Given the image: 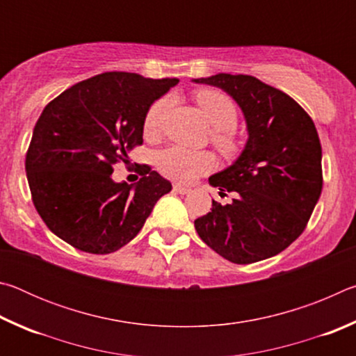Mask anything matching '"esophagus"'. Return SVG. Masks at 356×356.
<instances>
[{
    "mask_svg": "<svg viewBox=\"0 0 356 356\" xmlns=\"http://www.w3.org/2000/svg\"><path fill=\"white\" fill-rule=\"evenodd\" d=\"M172 190L176 191V193H179V195H186V193L191 191V188H188V186H184V185H180V184L174 185Z\"/></svg>",
    "mask_w": 356,
    "mask_h": 356,
    "instance_id": "1",
    "label": "esophagus"
}]
</instances>
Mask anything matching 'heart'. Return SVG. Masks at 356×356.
Segmentation results:
<instances>
[{
	"label": "heart",
	"mask_w": 356,
	"mask_h": 356,
	"mask_svg": "<svg viewBox=\"0 0 356 356\" xmlns=\"http://www.w3.org/2000/svg\"><path fill=\"white\" fill-rule=\"evenodd\" d=\"M196 102L200 104L204 116L213 127L212 141L221 154L231 155L236 152L237 143L232 136V130L237 127L238 113L234 102L226 94L215 89H202L196 94ZM171 97H161L155 100L144 116V134L154 136L160 131L166 113L170 111ZM155 163L163 176L177 182H193L215 168L212 154L204 150H190L180 146H170L161 149L155 155Z\"/></svg>",
	"instance_id": "heart-1"
}]
</instances>
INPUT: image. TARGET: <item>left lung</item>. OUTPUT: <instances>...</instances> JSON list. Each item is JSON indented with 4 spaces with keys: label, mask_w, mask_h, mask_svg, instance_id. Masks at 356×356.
Listing matches in <instances>:
<instances>
[{
    "label": "left lung",
    "mask_w": 356,
    "mask_h": 356,
    "mask_svg": "<svg viewBox=\"0 0 356 356\" xmlns=\"http://www.w3.org/2000/svg\"><path fill=\"white\" fill-rule=\"evenodd\" d=\"M227 92L242 108L248 141L234 163L209 177L231 204L212 201L195 220L197 236L227 261L276 256L305 231L322 193V147L309 114L280 89L251 75L196 78Z\"/></svg>",
    "instance_id": "8db88e82"
}]
</instances>
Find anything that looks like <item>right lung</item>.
<instances>
[{"mask_svg":"<svg viewBox=\"0 0 356 356\" xmlns=\"http://www.w3.org/2000/svg\"><path fill=\"white\" fill-rule=\"evenodd\" d=\"M177 78L105 72L48 104L26 152L34 207L48 229L76 250L110 254L127 245L171 182L144 165L135 185L116 184L113 165L143 144L144 116Z\"/></svg>","mask_w":356,"mask_h":356,"instance_id":"add662e5","label":"right lung"}]
</instances>
